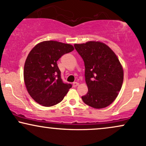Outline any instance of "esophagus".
Returning a JSON list of instances; mask_svg holds the SVG:
<instances>
[{
	"label": "esophagus",
	"mask_w": 146,
	"mask_h": 146,
	"mask_svg": "<svg viewBox=\"0 0 146 146\" xmlns=\"http://www.w3.org/2000/svg\"><path fill=\"white\" fill-rule=\"evenodd\" d=\"M79 84H79L78 82H74L73 83V86H74V87H76V86H78Z\"/></svg>",
	"instance_id": "1"
}]
</instances>
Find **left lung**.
Returning a JSON list of instances; mask_svg holds the SVG:
<instances>
[{"label":"left lung","instance_id":"left-lung-1","mask_svg":"<svg viewBox=\"0 0 146 146\" xmlns=\"http://www.w3.org/2000/svg\"><path fill=\"white\" fill-rule=\"evenodd\" d=\"M84 62L88 90L83 102L97 109L111 104L118 96L123 81V69L115 52L100 41L75 44Z\"/></svg>","mask_w":146,"mask_h":146}]
</instances>
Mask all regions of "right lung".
<instances>
[{
  "label": "right lung",
  "mask_w": 146,
  "mask_h": 146,
  "mask_svg": "<svg viewBox=\"0 0 146 146\" xmlns=\"http://www.w3.org/2000/svg\"><path fill=\"white\" fill-rule=\"evenodd\" d=\"M73 50V45L54 40L41 42L31 50L25 60L24 82L35 102L49 107L62 101L72 85L62 82L57 61Z\"/></svg>",
  "instance_id": "obj_1"
}]
</instances>
